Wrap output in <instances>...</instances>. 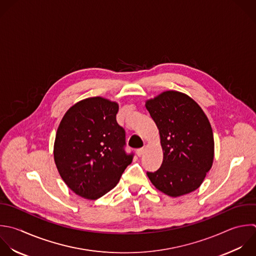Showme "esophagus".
<instances>
[{"label":"esophagus","instance_id":"34e87169","mask_svg":"<svg viewBox=\"0 0 256 256\" xmlns=\"http://www.w3.org/2000/svg\"><path fill=\"white\" fill-rule=\"evenodd\" d=\"M145 150H146V148H145V147L138 149V150H137V155H138L139 157H141V156L145 153Z\"/></svg>","mask_w":256,"mask_h":256}]
</instances>
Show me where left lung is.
Listing matches in <instances>:
<instances>
[{
	"mask_svg": "<svg viewBox=\"0 0 256 256\" xmlns=\"http://www.w3.org/2000/svg\"><path fill=\"white\" fill-rule=\"evenodd\" d=\"M163 150L161 167L147 172L152 184L171 197L196 190L210 170L214 139L210 122L201 107L188 95L165 91L146 101Z\"/></svg>",
	"mask_w": 256,
	"mask_h": 256,
	"instance_id": "1",
	"label": "left lung"
}]
</instances>
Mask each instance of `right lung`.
Listing matches in <instances>:
<instances>
[{"label": "right lung", "instance_id": "1", "mask_svg": "<svg viewBox=\"0 0 256 256\" xmlns=\"http://www.w3.org/2000/svg\"><path fill=\"white\" fill-rule=\"evenodd\" d=\"M119 105L92 97L73 105L62 118L54 143L60 176L77 195L95 200L113 189L133 154H126L125 130L116 121Z\"/></svg>", "mask_w": 256, "mask_h": 256}]
</instances>
